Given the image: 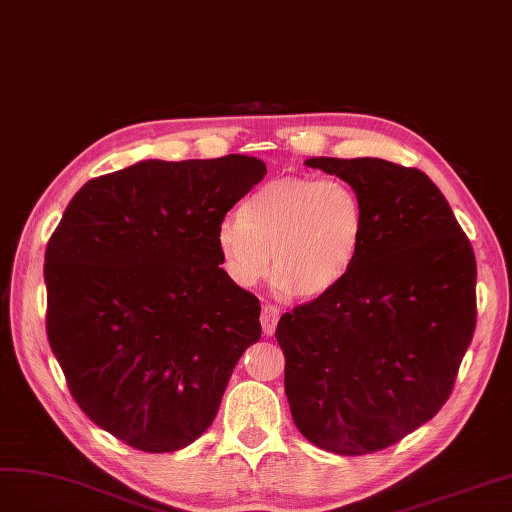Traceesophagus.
<instances>
[{
	"label": "esophagus",
	"mask_w": 512,
	"mask_h": 512,
	"mask_svg": "<svg viewBox=\"0 0 512 512\" xmlns=\"http://www.w3.org/2000/svg\"><path fill=\"white\" fill-rule=\"evenodd\" d=\"M280 319V312L276 306L272 304H266L261 308V327H263V334L266 336H272L274 329H276V323Z\"/></svg>",
	"instance_id": "1"
}]
</instances>
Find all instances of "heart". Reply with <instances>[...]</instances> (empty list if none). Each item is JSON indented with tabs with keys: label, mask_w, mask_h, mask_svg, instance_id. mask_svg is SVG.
Returning a JSON list of instances; mask_svg holds the SVG:
<instances>
[{
	"label": "heart",
	"mask_w": 512,
	"mask_h": 512,
	"mask_svg": "<svg viewBox=\"0 0 512 512\" xmlns=\"http://www.w3.org/2000/svg\"><path fill=\"white\" fill-rule=\"evenodd\" d=\"M364 232V202L346 180L283 176L259 187L240 214L221 221L217 246L236 285H255L272 259L280 291L315 300L349 276Z\"/></svg>",
	"instance_id": "heart-1"
}]
</instances>
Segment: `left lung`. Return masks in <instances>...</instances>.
<instances>
[{
	"instance_id": "obj_1",
	"label": "left lung",
	"mask_w": 512,
	"mask_h": 512,
	"mask_svg": "<svg viewBox=\"0 0 512 512\" xmlns=\"http://www.w3.org/2000/svg\"><path fill=\"white\" fill-rule=\"evenodd\" d=\"M364 202L349 276L285 312L276 340L300 434L366 455L400 442L449 400L476 327V259L440 189L385 159L315 157Z\"/></svg>"
}]
</instances>
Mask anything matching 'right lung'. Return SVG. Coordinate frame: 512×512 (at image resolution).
Returning <instances> with one entry per match:
<instances>
[{
    "label": "right lung",
    "mask_w": 512,
    "mask_h": 512,
    "mask_svg": "<svg viewBox=\"0 0 512 512\" xmlns=\"http://www.w3.org/2000/svg\"><path fill=\"white\" fill-rule=\"evenodd\" d=\"M263 176L246 155L140 161L82 185L46 244L48 342L80 410L129 447L200 438L261 338L217 229Z\"/></svg>",
    "instance_id": "add662e5"
}]
</instances>
